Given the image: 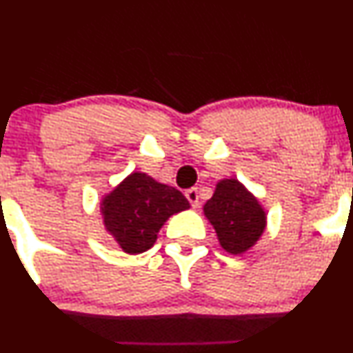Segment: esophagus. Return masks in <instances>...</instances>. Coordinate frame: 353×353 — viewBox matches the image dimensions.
I'll return each instance as SVG.
<instances>
[{
  "instance_id": "obj_1",
  "label": "esophagus",
  "mask_w": 353,
  "mask_h": 353,
  "mask_svg": "<svg viewBox=\"0 0 353 353\" xmlns=\"http://www.w3.org/2000/svg\"><path fill=\"white\" fill-rule=\"evenodd\" d=\"M186 198H188V201L191 203V206H193V208H198V206H199V193H198L196 188H191V190H188L186 191Z\"/></svg>"
}]
</instances>
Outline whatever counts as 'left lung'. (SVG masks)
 <instances>
[{
  "label": "left lung",
  "mask_w": 353,
  "mask_h": 353,
  "mask_svg": "<svg viewBox=\"0 0 353 353\" xmlns=\"http://www.w3.org/2000/svg\"><path fill=\"white\" fill-rule=\"evenodd\" d=\"M203 213L223 251L234 256L248 252L266 229V210L236 177L216 183L213 196L203 205Z\"/></svg>",
  "instance_id": "obj_1"
}]
</instances>
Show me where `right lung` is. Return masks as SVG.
<instances>
[{"mask_svg": "<svg viewBox=\"0 0 353 353\" xmlns=\"http://www.w3.org/2000/svg\"><path fill=\"white\" fill-rule=\"evenodd\" d=\"M190 210L179 190L134 170L101 199L105 232L126 254H141L155 244L163 223Z\"/></svg>", "mask_w": 353, "mask_h": 353, "instance_id": "right-lung-1", "label": "right lung"}]
</instances>
